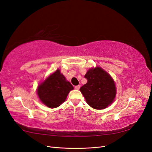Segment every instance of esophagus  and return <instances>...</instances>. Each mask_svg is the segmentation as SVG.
Listing matches in <instances>:
<instances>
[{
	"instance_id": "obj_1",
	"label": "esophagus",
	"mask_w": 152,
	"mask_h": 152,
	"mask_svg": "<svg viewBox=\"0 0 152 152\" xmlns=\"http://www.w3.org/2000/svg\"><path fill=\"white\" fill-rule=\"evenodd\" d=\"M80 85H78V86H76L75 87V89H77V90H79L80 89Z\"/></svg>"
}]
</instances>
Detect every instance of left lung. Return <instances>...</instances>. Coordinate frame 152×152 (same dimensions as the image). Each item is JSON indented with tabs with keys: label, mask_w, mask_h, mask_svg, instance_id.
I'll list each match as a JSON object with an SVG mask.
<instances>
[{
	"label": "left lung",
	"mask_w": 152,
	"mask_h": 152,
	"mask_svg": "<svg viewBox=\"0 0 152 152\" xmlns=\"http://www.w3.org/2000/svg\"><path fill=\"white\" fill-rule=\"evenodd\" d=\"M84 77L87 82L80 91L91 107L102 110L112 103L116 96V87L107 72L101 67L92 68Z\"/></svg>",
	"instance_id": "obj_1"
}]
</instances>
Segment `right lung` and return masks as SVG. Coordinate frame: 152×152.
I'll return each instance as SVG.
<instances>
[{
    "instance_id": "obj_1",
    "label": "right lung",
    "mask_w": 152,
    "mask_h": 152,
    "mask_svg": "<svg viewBox=\"0 0 152 152\" xmlns=\"http://www.w3.org/2000/svg\"><path fill=\"white\" fill-rule=\"evenodd\" d=\"M73 89L70 82L58 69L39 85L37 93L43 104L49 108H55L65 102L68 93Z\"/></svg>"
}]
</instances>
